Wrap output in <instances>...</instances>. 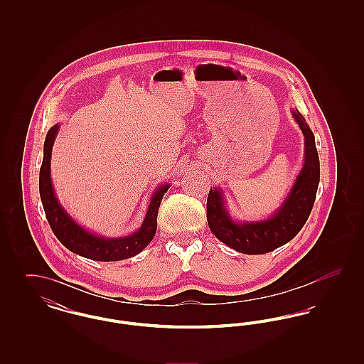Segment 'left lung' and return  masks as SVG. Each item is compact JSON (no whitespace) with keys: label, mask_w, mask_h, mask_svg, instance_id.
<instances>
[{"label":"left lung","mask_w":364,"mask_h":364,"mask_svg":"<svg viewBox=\"0 0 364 364\" xmlns=\"http://www.w3.org/2000/svg\"><path fill=\"white\" fill-rule=\"evenodd\" d=\"M292 116L304 136V164L287 198L270 217L260 221H237L228 211L224 191L213 187L208 192L210 230L220 242L242 254H266L291 242L311 213L319 184V156L304 117L297 109L292 110Z\"/></svg>","instance_id":"8db88e82"}]
</instances>
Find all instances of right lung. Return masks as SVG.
<instances>
[{"label":"right lung","instance_id":"obj_1","mask_svg":"<svg viewBox=\"0 0 364 364\" xmlns=\"http://www.w3.org/2000/svg\"><path fill=\"white\" fill-rule=\"evenodd\" d=\"M58 129L60 124H55L46 135L43 144V161L39 171L41 200L53 233L61 244L65 245L73 254H77L88 259L114 262L128 259L138 255L139 252H141L150 244L156 235L158 208L164 195L171 188V184L164 183L154 190L144 220L138 230L122 237H105L102 235L92 233L87 230L85 226L79 225L70 217L67 210L60 203L54 192L50 162L53 144L58 134Z\"/></svg>","mask_w":364,"mask_h":364}]
</instances>
